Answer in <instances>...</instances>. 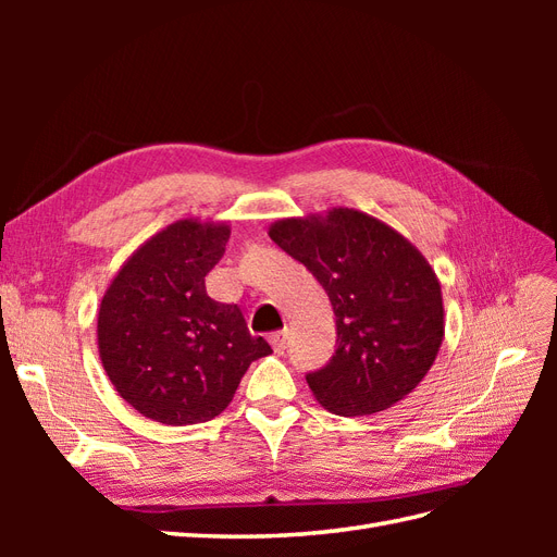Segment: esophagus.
Segmentation results:
<instances>
[{
    "mask_svg": "<svg viewBox=\"0 0 557 557\" xmlns=\"http://www.w3.org/2000/svg\"><path fill=\"white\" fill-rule=\"evenodd\" d=\"M269 339V344H272V348H274V352H283L285 350V332L281 330V332H272L267 336Z\"/></svg>",
    "mask_w": 557,
    "mask_h": 557,
    "instance_id": "esophagus-1",
    "label": "esophagus"
}]
</instances>
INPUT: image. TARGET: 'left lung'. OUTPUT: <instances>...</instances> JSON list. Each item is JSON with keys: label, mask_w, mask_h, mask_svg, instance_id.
I'll return each mask as SVG.
<instances>
[{"label": "left lung", "mask_w": 557, "mask_h": 557, "mask_svg": "<svg viewBox=\"0 0 557 557\" xmlns=\"http://www.w3.org/2000/svg\"><path fill=\"white\" fill-rule=\"evenodd\" d=\"M269 237L323 285L336 350L307 376L320 407L339 416L391 409L425 379L444 342L434 269L407 237L348 207L281 218Z\"/></svg>", "instance_id": "8db88e82"}]
</instances>
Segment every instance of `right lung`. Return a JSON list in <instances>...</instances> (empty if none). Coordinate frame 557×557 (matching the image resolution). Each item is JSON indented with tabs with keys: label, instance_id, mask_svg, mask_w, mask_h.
Segmentation results:
<instances>
[{
	"label": "right lung",
	"instance_id": "1",
	"mask_svg": "<svg viewBox=\"0 0 557 557\" xmlns=\"http://www.w3.org/2000/svg\"><path fill=\"white\" fill-rule=\"evenodd\" d=\"M230 225L183 218L117 269L97 311L104 372L129 407L164 425L207 423L227 409L252 360L272 352L237 305L207 295Z\"/></svg>",
	"mask_w": 557,
	"mask_h": 557
}]
</instances>
